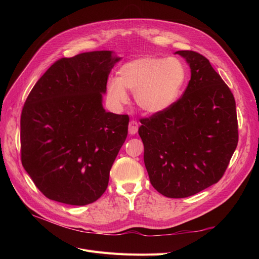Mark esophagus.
Here are the masks:
<instances>
[{"mask_svg": "<svg viewBox=\"0 0 259 259\" xmlns=\"http://www.w3.org/2000/svg\"><path fill=\"white\" fill-rule=\"evenodd\" d=\"M138 132V123L136 121H131L128 124V133L131 135H135Z\"/></svg>", "mask_w": 259, "mask_h": 259, "instance_id": "esophagus-1", "label": "esophagus"}]
</instances>
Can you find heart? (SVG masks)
<instances>
[{
	"mask_svg": "<svg viewBox=\"0 0 259 259\" xmlns=\"http://www.w3.org/2000/svg\"><path fill=\"white\" fill-rule=\"evenodd\" d=\"M186 79V68L176 58L139 57L124 64L117 79L107 82L106 95L112 108L120 110L128 104L127 90L140 110L159 114L176 103Z\"/></svg>",
	"mask_w": 259,
	"mask_h": 259,
	"instance_id": "obj_1",
	"label": "heart"
}]
</instances>
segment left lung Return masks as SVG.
I'll use <instances>...</instances> for the list:
<instances>
[{
	"label": "left lung",
	"mask_w": 259,
	"mask_h": 259,
	"mask_svg": "<svg viewBox=\"0 0 259 259\" xmlns=\"http://www.w3.org/2000/svg\"><path fill=\"white\" fill-rule=\"evenodd\" d=\"M190 67L183 97L142 120L138 134L150 183L167 198H187L221 179L238 145L236 101L210 62L177 51Z\"/></svg>",
	"instance_id": "left-lung-1"
}]
</instances>
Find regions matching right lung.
Masks as SVG:
<instances>
[{
	"mask_svg": "<svg viewBox=\"0 0 259 259\" xmlns=\"http://www.w3.org/2000/svg\"><path fill=\"white\" fill-rule=\"evenodd\" d=\"M120 60L112 51L61 58L30 92L20 119L21 162L46 198L80 206L106 191L130 121L103 106Z\"/></svg>",
	"mask_w": 259,
	"mask_h": 259,
	"instance_id": "right-lung-1",
	"label": "right lung"
}]
</instances>
